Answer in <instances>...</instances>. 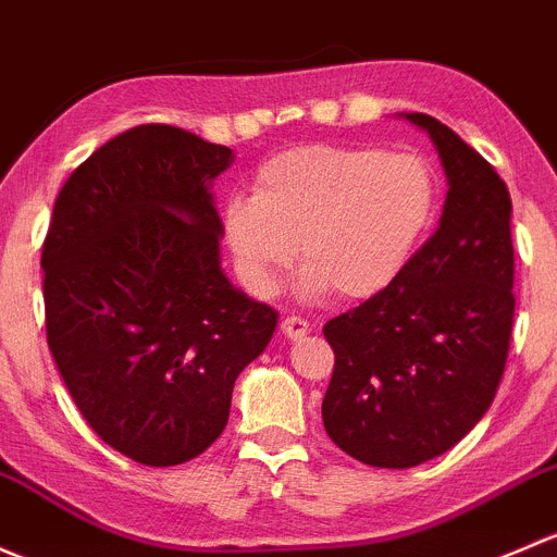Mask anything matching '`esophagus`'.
Instances as JSON below:
<instances>
[{
  "label": "esophagus",
  "instance_id": "esophagus-1",
  "mask_svg": "<svg viewBox=\"0 0 557 557\" xmlns=\"http://www.w3.org/2000/svg\"><path fill=\"white\" fill-rule=\"evenodd\" d=\"M308 330H311V324L302 317H284V321H281V332H284V337H289V341L308 335Z\"/></svg>",
  "mask_w": 557,
  "mask_h": 557
}]
</instances>
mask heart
Wrapping results in <instances>:
<instances>
[{"instance_id":"b5f03b06","label":"heart","mask_w":557,"mask_h":557,"mask_svg":"<svg viewBox=\"0 0 557 557\" xmlns=\"http://www.w3.org/2000/svg\"><path fill=\"white\" fill-rule=\"evenodd\" d=\"M440 187L410 152L302 145L262 160L251 198H231L222 231L246 284L260 295L295 260L313 292L343 300L386 289L410 265L437 216Z\"/></svg>"}]
</instances>
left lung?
Wrapping results in <instances>:
<instances>
[{
	"instance_id": "8db88e82",
	"label": "left lung",
	"mask_w": 557,
	"mask_h": 557,
	"mask_svg": "<svg viewBox=\"0 0 557 557\" xmlns=\"http://www.w3.org/2000/svg\"><path fill=\"white\" fill-rule=\"evenodd\" d=\"M448 174L440 227L397 281L324 324L335 351L321 418L357 461L407 469L450 450L485 416L515 317L512 200L496 169L423 112Z\"/></svg>"
}]
</instances>
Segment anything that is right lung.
<instances>
[{
	"label": "right lung",
	"mask_w": 557,
	"mask_h": 557,
	"mask_svg": "<svg viewBox=\"0 0 557 557\" xmlns=\"http://www.w3.org/2000/svg\"><path fill=\"white\" fill-rule=\"evenodd\" d=\"M231 163L190 131L136 125L72 171L42 244L55 367L88 426L147 467L220 437L238 372L276 330L220 268L211 180Z\"/></svg>",
	"instance_id": "add662e5"
}]
</instances>
